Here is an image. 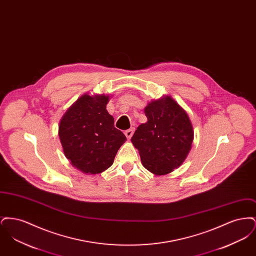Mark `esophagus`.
<instances>
[{
	"instance_id": "34e87169",
	"label": "esophagus",
	"mask_w": 256,
	"mask_h": 256,
	"mask_svg": "<svg viewBox=\"0 0 256 256\" xmlns=\"http://www.w3.org/2000/svg\"><path fill=\"white\" fill-rule=\"evenodd\" d=\"M134 128H130V130H126L124 132V135L126 136V138L128 139H130L132 138V136L134 135Z\"/></svg>"
}]
</instances>
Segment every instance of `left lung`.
<instances>
[{"label": "left lung", "mask_w": 256, "mask_h": 256, "mask_svg": "<svg viewBox=\"0 0 256 256\" xmlns=\"http://www.w3.org/2000/svg\"><path fill=\"white\" fill-rule=\"evenodd\" d=\"M148 122L141 124L132 137L143 166L162 176L180 167L194 139L186 111L170 96L150 102L145 108Z\"/></svg>", "instance_id": "left-lung-1"}]
</instances>
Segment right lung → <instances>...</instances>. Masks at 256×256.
I'll list each match as a JSON object with an SVG mask.
<instances>
[{"label":"right lung","mask_w":256,"mask_h":256,"mask_svg":"<svg viewBox=\"0 0 256 256\" xmlns=\"http://www.w3.org/2000/svg\"><path fill=\"white\" fill-rule=\"evenodd\" d=\"M110 97L84 94L62 116L58 136L64 154L72 166L84 174H96L108 169L126 140L114 126L106 110Z\"/></svg>","instance_id":"1"}]
</instances>
